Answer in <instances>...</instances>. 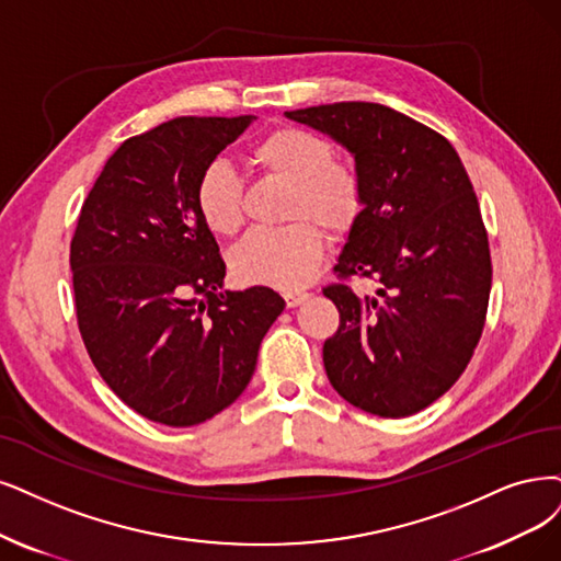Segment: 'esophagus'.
<instances>
[{"label": "esophagus", "mask_w": 561, "mask_h": 561, "mask_svg": "<svg viewBox=\"0 0 561 561\" xmlns=\"http://www.w3.org/2000/svg\"><path fill=\"white\" fill-rule=\"evenodd\" d=\"M307 298H309V294H300V291H296V294H286V296H284L286 307H298V305H302Z\"/></svg>", "instance_id": "obj_1"}]
</instances>
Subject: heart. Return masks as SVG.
Segmentation results:
<instances>
[{"mask_svg": "<svg viewBox=\"0 0 561 561\" xmlns=\"http://www.w3.org/2000/svg\"><path fill=\"white\" fill-rule=\"evenodd\" d=\"M252 161L267 175L291 186L288 219H309L328 233L344 236L363 213V180L354 165L335 161L328 138L284 127L267 134L252 150ZM198 215L217 236H231L242 224V180L231 163L215 159L196 182ZM296 221L279 231H252L231 252L233 275L244 284L298 291L317 275L323 238L317 226Z\"/></svg>", "mask_w": 561, "mask_h": 561, "instance_id": "obj_1", "label": "heart"}]
</instances>
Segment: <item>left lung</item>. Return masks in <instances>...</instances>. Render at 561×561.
<instances>
[{"label": "left lung", "instance_id": "8db88e82", "mask_svg": "<svg viewBox=\"0 0 561 561\" xmlns=\"http://www.w3.org/2000/svg\"><path fill=\"white\" fill-rule=\"evenodd\" d=\"M284 115L342 145L365 192L335 270L379 288H323L340 309L337 333L323 344L325 375L348 404L411 416L460 379L483 333L492 263L469 175L444 136L381 103Z\"/></svg>", "mask_w": 561, "mask_h": 561}]
</instances>
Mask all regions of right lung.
Returning <instances> with one entry per match:
<instances>
[{
	"instance_id": "1",
	"label": "right lung",
	"mask_w": 561,
	"mask_h": 561,
	"mask_svg": "<svg viewBox=\"0 0 561 561\" xmlns=\"http://www.w3.org/2000/svg\"><path fill=\"white\" fill-rule=\"evenodd\" d=\"M254 119L175 117L124 140L78 217L82 342L115 396L161 425H198L233 404L284 312L267 286L221 291L226 265L196 207L201 171Z\"/></svg>"
}]
</instances>
